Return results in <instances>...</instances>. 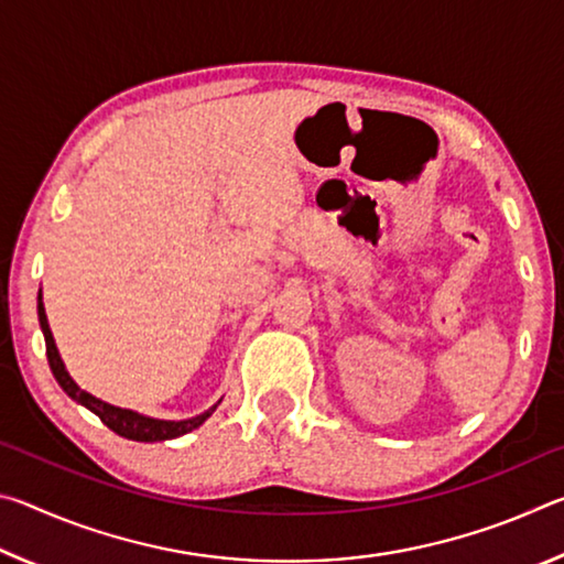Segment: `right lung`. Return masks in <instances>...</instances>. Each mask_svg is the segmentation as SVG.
<instances>
[{
	"label": "right lung",
	"instance_id": "obj_1",
	"mask_svg": "<svg viewBox=\"0 0 564 564\" xmlns=\"http://www.w3.org/2000/svg\"><path fill=\"white\" fill-rule=\"evenodd\" d=\"M36 311H40V326L44 333V343H46V358H50V368L56 378V383L62 386V390L76 403L89 408L94 415L101 417V423L109 427L121 437H127V441H137V443H161V441H174V437L186 435L191 431H196L198 425L204 423L206 417H212L214 410L218 408L212 405L206 410V413L196 415V417H186V420H159V417H149V415H141L137 410H129V408H117L111 403H104V400L94 398L87 390H82L79 386L74 383L72 376L66 373L64 368V360L59 356V350H56V343L52 336V328H50V321H46V311H44V303H42V291H40V305H36Z\"/></svg>",
	"mask_w": 564,
	"mask_h": 564
}]
</instances>
